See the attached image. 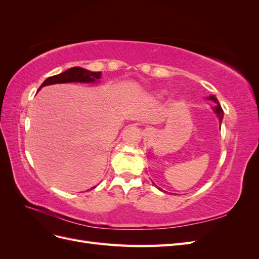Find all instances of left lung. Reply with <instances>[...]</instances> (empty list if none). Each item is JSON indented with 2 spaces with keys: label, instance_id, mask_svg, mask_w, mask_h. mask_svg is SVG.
<instances>
[{
  "label": "left lung",
  "instance_id": "obj_1",
  "mask_svg": "<svg viewBox=\"0 0 259 259\" xmlns=\"http://www.w3.org/2000/svg\"><path fill=\"white\" fill-rule=\"evenodd\" d=\"M208 99L213 100L214 103L216 104V106L214 107V111H215V113L217 114V116L219 117V121L222 122V121H223V117H224V111H223V109H222L221 104H219L218 99H217L215 96H209V97H208Z\"/></svg>",
  "mask_w": 259,
  "mask_h": 259
}]
</instances>
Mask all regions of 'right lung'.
<instances>
[{"instance_id":"right-lung-1","label":"right lung","mask_w":259,"mask_h":259,"mask_svg":"<svg viewBox=\"0 0 259 259\" xmlns=\"http://www.w3.org/2000/svg\"><path fill=\"white\" fill-rule=\"evenodd\" d=\"M98 79H100V72H92V71H89V70L80 68V67H73V68L68 69L67 71L62 72L60 74L48 77V79L42 83L40 89L46 85H52V84H57V83H69V82L91 83V82H95Z\"/></svg>"}]
</instances>
